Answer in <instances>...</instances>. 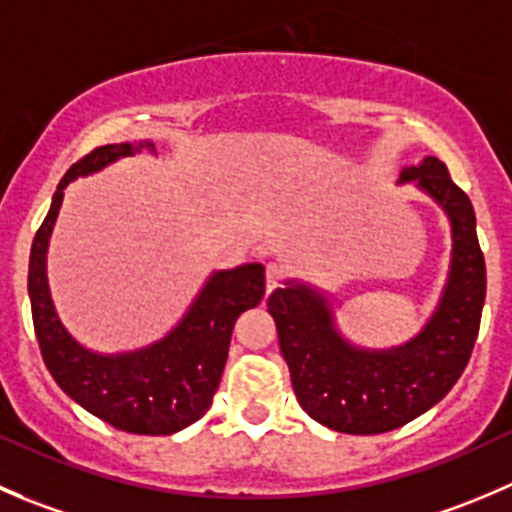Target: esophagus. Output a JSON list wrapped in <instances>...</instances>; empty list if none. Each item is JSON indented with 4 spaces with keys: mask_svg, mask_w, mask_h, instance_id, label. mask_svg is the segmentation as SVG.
Instances as JSON below:
<instances>
[{
    "mask_svg": "<svg viewBox=\"0 0 512 512\" xmlns=\"http://www.w3.org/2000/svg\"><path fill=\"white\" fill-rule=\"evenodd\" d=\"M282 277H285V270H282V265H277V262H270L265 270V287H267V295L270 292H275L277 287H280Z\"/></svg>",
    "mask_w": 512,
    "mask_h": 512,
    "instance_id": "34e87169",
    "label": "esophagus"
}]
</instances>
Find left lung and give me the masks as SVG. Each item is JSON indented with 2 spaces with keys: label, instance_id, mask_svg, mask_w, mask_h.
Here are the masks:
<instances>
[{
  "label": "left lung",
  "instance_id": "obj_1",
  "mask_svg": "<svg viewBox=\"0 0 512 512\" xmlns=\"http://www.w3.org/2000/svg\"><path fill=\"white\" fill-rule=\"evenodd\" d=\"M450 220L453 255L438 307L405 345L365 350L342 337L322 292L287 280L267 300L292 390L307 415L347 435H377L410 423L450 393L473 352L485 302V257L470 197L438 157L400 172Z\"/></svg>",
  "mask_w": 512,
  "mask_h": 512
}]
</instances>
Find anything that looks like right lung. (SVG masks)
<instances>
[{
  "label": "right lung",
  "mask_w": 512,
  "mask_h": 512,
  "mask_svg": "<svg viewBox=\"0 0 512 512\" xmlns=\"http://www.w3.org/2000/svg\"><path fill=\"white\" fill-rule=\"evenodd\" d=\"M142 150L155 152V145H104L69 167L34 235L27 287L39 350L59 388L94 418L124 433L172 435L210 410L237 317L265 297V267L250 262L210 275L177 327L142 350L102 355L79 345L59 320L47 282L49 235L64 187Z\"/></svg>",
  "instance_id": "right-lung-1"
}]
</instances>
